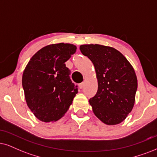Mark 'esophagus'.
Wrapping results in <instances>:
<instances>
[{"label":"esophagus","mask_w":157,"mask_h":157,"mask_svg":"<svg viewBox=\"0 0 157 157\" xmlns=\"http://www.w3.org/2000/svg\"><path fill=\"white\" fill-rule=\"evenodd\" d=\"M84 85H85V82H81L80 84H79V88L80 89H82L83 87H84Z\"/></svg>","instance_id":"34e87169"}]
</instances>
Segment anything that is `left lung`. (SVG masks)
<instances>
[{
  "label": "left lung",
  "instance_id": "left-lung-1",
  "mask_svg": "<svg viewBox=\"0 0 157 157\" xmlns=\"http://www.w3.org/2000/svg\"><path fill=\"white\" fill-rule=\"evenodd\" d=\"M81 53L95 67L96 94L89 100L95 115L108 125L120 124L135 104L138 80L130 63L114 48L98 44L82 45Z\"/></svg>",
  "mask_w": 157,
  "mask_h": 157
}]
</instances>
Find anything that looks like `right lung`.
I'll list each match as a JSON object with an SVG mask.
<instances>
[{
    "label": "right lung",
    "instance_id": "add662e5",
    "mask_svg": "<svg viewBox=\"0 0 157 157\" xmlns=\"http://www.w3.org/2000/svg\"><path fill=\"white\" fill-rule=\"evenodd\" d=\"M69 43L43 47L30 59L22 75L25 100L31 112L44 122L64 116L78 92L65 62L76 52Z\"/></svg>",
    "mask_w": 157,
    "mask_h": 157
}]
</instances>
